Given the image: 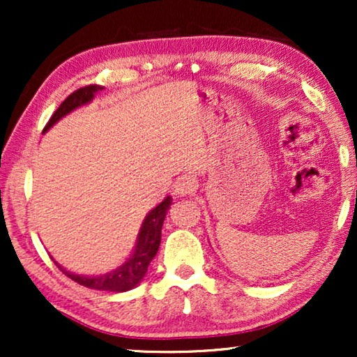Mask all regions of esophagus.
<instances>
[{
    "mask_svg": "<svg viewBox=\"0 0 357 357\" xmlns=\"http://www.w3.org/2000/svg\"><path fill=\"white\" fill-rule=\"evenodd\" d=\"M174 188H175V195H178V197H187V195H193L197 192L198 182L197 178H195V175L185 174L182 177L177 178Z\"/></svg>",
    "mask_w": 357,
    "mask_h": 357,
    "instance_id": "1",
    "label": "esophagus"
}]
</instances>
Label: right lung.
Returning a JSON list of instances; mask_svg holds the SVG:
<instances>
[{
    "instance_id": "right-lung-1",
    "label": "right lung",
    "mask_w": 357,
    "mask_h": 357,
    "mask_svg": "<svg viewBox=\"0 0 357 357\" xmlns=\"http://www.w3.org/2000/svg\"><path fill=\"white\" fill-rule=\"evenodd\" d=\"M99 91H102V86L89 84V86L79 87V89H76L75 92H71V94L61 102V105L55 110V114H53L52 119L48 120V123L45 125L43 131H47L52 125H55L61 116L70 114L71 110H75L79 105H84L87 102H91L96 92ZM170 204H172V202H170V197H167L162 203L158 204V206H155L148 216H146L143 226H141V231L138 234V242H136L133 255L128 258V261H126L125 265L116 268L115 271H110L107 273V275H100V276H79L63 270L56 261L55 265L60 268V271L65 273L70 280L84 287H91V289L110 291V292H123V291L133 289V287L138 286L139 281L144 278L146 271H148L149 263L153 261V258L159 250L160 229H162L165 214H167V209L170 208Z\"/></svg>"
}]
</instances>
